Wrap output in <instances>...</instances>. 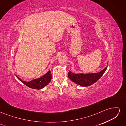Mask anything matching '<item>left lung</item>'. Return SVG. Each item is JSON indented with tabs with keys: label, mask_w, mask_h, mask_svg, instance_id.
<instances>
[{
	"label": "left lung",
	"mask_w": 126,
	"mask_h": 126,
	"mask_svg": "<svg viewBox=\"0 0 126 126\" xmlns=\"http://www.w3.org/2000/svg\"><path fill=\"white\" fill-rule=\"evenodd\" d=\"M107 67H106L104 69L101 70L98 73L89 74H75L69 71L68 72V77L72 81L77 84L83 86H89L96 82L99 79L101 76L104 75Z\"/></svg>",
	"instance_id": "1"
}]
</instances>
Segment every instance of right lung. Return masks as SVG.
Here are the masks:
<instances>
[{"label":"right lung","mask_w":126,"mask_h":126,"mask_svg":"<svg viewBox=\"0 0 126 126\" xmlns=\"http://www.w3.org/2000/svg\"><path fill=\"white\" fill-rule=\"evenodd\" d=\"M16 76L20 81H21L22 83H24L25 85L28 86L29 88H31L35 89H41L42 88H43L44 87L47 85L48 83L50 82L52 77L50 70H49L47 74H46L45 75L42 76L41 77L38 79H33L32 80L29 82H26L22 80L20 78H19L17 76Z\"/></svg>","instance_id":"1"}]
</instances>
